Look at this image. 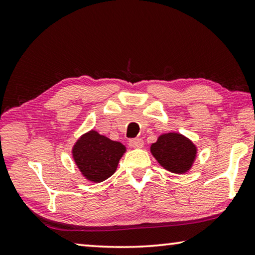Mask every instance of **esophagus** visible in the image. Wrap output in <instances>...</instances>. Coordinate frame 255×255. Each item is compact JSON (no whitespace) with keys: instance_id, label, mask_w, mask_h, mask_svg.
Returning a JSON list of instances; mask_svg holds the SVG:
<instances>
[{"instance_id":"1","label":"esophagus","mask_w":255,"mask_h":255,"mask_svg":"<svg viewBox=\"0 0 255 255\" xmlns=\"http://www.w3.org/2000/svg\"><path fill=\"white\" fill-rule=\"evenodd\" d=\"M129 145L133 148H141L144 145V141L141 138H132V139L129 140Z\"/></svg>"}]
</instances>
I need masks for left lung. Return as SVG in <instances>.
<instances>
[{
  "label": "left lung",
  "mask_w": 255,
  "mask_h": 255,
  "mask_svg": "<svg viewBox=\"0 0 255 255\" xmlns=\"http://www.w3.org/2000/svg\"><path fill=\"white\" fill-rule=\"evenodd\" d=\"M150 153L165 170L183 174L192 167L197 157V147L181 133L166 132L150 145Z\"/></svg>",
  "instance_id": "obj_1"
}]
</instances>
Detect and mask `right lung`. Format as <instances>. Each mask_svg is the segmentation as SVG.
Returning a JSON list of instances; mask_svg holds the SVG:
<instances>
[{
    "mask_svg": "<svg viewBox=\"0 0 255 255\" xmlns=\"http://www.w3.org/2000/svg\"><path fill=\"white\" fill-rule=\"evenodd\" d=\"M126 147L96 130L82 135L72 148V155L82 175L91 182H102L115 173Z\"/></svg>",
    "mask_w": 255,
    "mask_h": 255,
    "instance_id": "obj_1",
    "label": "right lung"
}]
</instances>
